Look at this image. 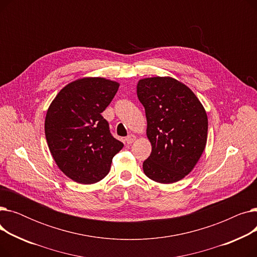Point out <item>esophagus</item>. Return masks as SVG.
Here are the masks:
<instances>
[{"mask_svg": "<svg viewBox=\"0 0 257 257\" xmlns=\"http://www.w3.org/2000/svg\"><path fill=\"white\" fill-rule=\"evenodd\" d=\"M136 140H137L136 136H133V134H130V136H128V137L125 139V142H126V144L130 145V144H132Z\"/></svg>", "mask_w": 257, "mask_h": 257, "instance_id": "esophagus-1", "label": "esophagus"}]
</instances>
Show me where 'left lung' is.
Segmentation results:
<instances>
[{
  "mask_svg": "<svg viewBox=\"0 0 257 257\" xmlns=\"http://www.w3.org/2000/svg\"><path fill=\"white\" fill-rule=\"evenodd\" d=\"M145 107L147 137L152 152L144 173L159 183H173L190 173L204 151L208 121L203 106L186 85L170 77L139 81Z\"/></svg>",
  "mask_w": 257,
  "mask_h": 257,
  "instance_id": "1",
  "label": "left lung"
}]
</instances>
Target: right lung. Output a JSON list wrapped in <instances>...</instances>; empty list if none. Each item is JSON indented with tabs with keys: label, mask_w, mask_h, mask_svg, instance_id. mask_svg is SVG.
<instances>
[{
	"label": "right lung",
	"mask_w": 257,
	"mask_h": 257,
	"mask_svg": "<svg viewBox=\"0 0 257 257\" xmlns=\"http://www.w3.org/2000/svg\"><path fill=\"white\" fill-rule=\"evenodd\" d=\"M117 89L118 83L104 78L79 79L63 87L49 107L45 121L49 149L59 169L78 183L102 180L124 147L101 114Z\"/></svg>",
	"instance_id": "add662e5"
}]
</instances>
